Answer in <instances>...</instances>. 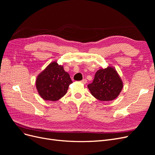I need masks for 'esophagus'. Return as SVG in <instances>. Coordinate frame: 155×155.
Wrapping results in <instances>:
<instances>
[{
	"label": "esophagus",
	"instance_id": "obj_1",
	"mask_svg": "<svg viewBox=\"0 0 155 155\" xmlns=\"http://www.w3.org/2000/svg\"><path fill=\"white\" fill-rule=\"evenodd\" d=\"M81 82V83L84 84V85H85V84L87 83V79H83V80Z\"/></svg>",
	"mask_w": 155,
	"mask_h": 155
}]
</instances>
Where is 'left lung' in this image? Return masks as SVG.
<instances>
[{
    "label": "left lung",
    "mask_w": 155,
    "mask_h": 155,
    "mask_svg": "<svg viewBox=\"0 0 155 155\" xmlns=\"http://www.w3.org/2000/svg\"><path fill=\"white\" fill-rule=\"evenodd\" d=\"M123 82L118 73L112 67L100 68L96 72L88 88L91 94L102 101H112L118 97L123 88Z\"/></svg>",
    "instance_id": "1"
}]
</instances>
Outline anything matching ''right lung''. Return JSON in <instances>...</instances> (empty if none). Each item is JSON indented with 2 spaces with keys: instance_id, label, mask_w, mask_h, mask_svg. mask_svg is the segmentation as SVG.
<instances>
[{
  "instance_id": "add662e5",
  "label": "right lung",
  "mask_w": 155,
  "mask_h": 155,
  "mask_svg": "<svg viewBox=\"0 0 155 155\" xmlns=\"http://www.w3.org/2000/svg\"><path fill=\"white\" fill-rule=\"evenodd\" d=\"M72 83L70 75L64 71L63 65L54 61L37 76L35 85L43 100L55 101L66 94Z\"/></svg>"
}]
</instances>
